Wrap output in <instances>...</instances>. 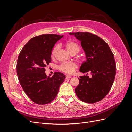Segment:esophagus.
Returning a JSON list of instances; mask_svg holds the SVG:
<instances>
[{"instance_id":"esophagus-1","label":"esophagus","mask_w":132,"mask_h":132,"mask_svg":"<svg viewBox=\"0 0 132 132\" xmlns=\"http://www.w3.org/2000/svg\"><path fill=\"white\" fill-rule=\"evenodd\" d=\"M65 77H66V78H67V79H70V78H71V76L69 75H66Z\"/></svg>"}]
</instances>
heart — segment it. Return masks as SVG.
Returning <instances> with one entry per match:
<instances>
[{
  "label": "heart",
  "mask_w": 132,
  "mask_h": 132,
  "mask_svg": "<svg viewBox=\"0 0 132 132\" xmlns=\"http://www.w3.org/2000/svg\"><path fill=\"white\" fill-rule=\"evenodd\" d=\"M67 50L69 51L70 53L74 52H77L79 50V46L78 44L73 41H69L66 44ZM58 46H55L52 51V57H54L55 52L57 50ZM78 67L77 64L74 62H65L63 63L58 67L60 71H63L68 74H72L74 72L75 69Z\"/></svg>",
  "instance_id": "heart-1"
}]
</instances>
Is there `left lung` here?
Listing matches in <instances>:
<instances>
[{
	"instance_id": "8db88e82",
	"label": "left lung",
	"mask_w": 132,
	"mask_h": 132,
	"mask_svg": "<svg viewBox=\"0 0 132 132\" xmlns=\"http://www.w3.org/2000/svg\"><path fill=\"white\" fill-rule=\"evenodd\" d=\"M69 34L81 42L86 59L79 70L86 75L78 78L76 95L86 103L101 101L109 93L114 80L116 65L113 54L108 44L97 35L82 32ZM88 72L91 78L87 75Z\"/></svg>"
}]
</instances>
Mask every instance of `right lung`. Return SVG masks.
Returning <instances> with one entry per match:
<instances>
[{"mask_svg": "<svg viewBox=\"0 0 132 132\" xmlns=\"http://www.w3.org/2000/svg\"><path fill=\"white\" fill-rule=\"evenodd\" d=\"M63 35L45 34L31 38L20 52L17 75L25 94L38 105L50 103L57 96L65 76L55 72L52 77L45 73V68L51 62L52 50Z\"/></svg>", "mask_w": 132, "mask_h": 132, "instance_id": "right-lung-1", "label": "right lung"}]
</instances>
